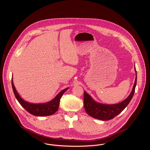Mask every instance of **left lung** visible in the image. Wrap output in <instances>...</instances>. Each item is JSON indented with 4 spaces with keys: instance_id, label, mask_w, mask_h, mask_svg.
Wrapping results in <instances>:
<instances>
[{
    "instance_id": "left-lung-1",
    "label": "left lung",
    "mask_w": 150,
    "mask_h": 150,
    "mask_svg": "<svg viewBox=\"0 0 150 150\" xmlns=\"http://www.w3.org/2000/svg\"><path fill=\"white\" fill-rule=\"evenodd\" d=\"M134 69L136 71V79L132 91L127 99L118 104L105 105L99 103L95 101L89 95L84 91V105L86 113L93 118L102 121H107L112 119L122 112L128 105L134 93L137 83V73L135 67Z\"/></svg>"
}]
</instances>
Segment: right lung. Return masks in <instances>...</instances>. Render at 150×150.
I'll return each instance as SVG.
<instances>
[{
    "label": "right lung",
    "mask_w": 150,
    "mask_h": 150,
    "mask_svg": "<svg viewBox=\"0 0 150 150\" xmlns=\"http://www.w3.org/2000/svg\"><path fill=\"white\" fill-rule=\"evenodd\" d=\"M11 84L14 95L20 104L30 114L39 117L51 115L55 113V112L58 110L60 99L64 93V92L68 89V88H67L62 90L52 100L47 103L36 104L29 103L22 99L14 86L13 79L11 80Z\"/></svg>",
    "instance_id": "right-lung-1"
}]
</instances>
